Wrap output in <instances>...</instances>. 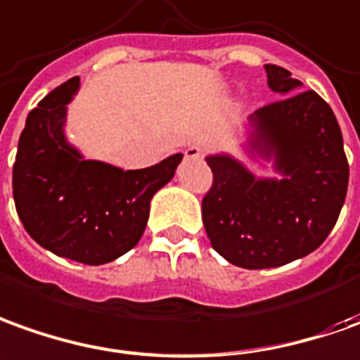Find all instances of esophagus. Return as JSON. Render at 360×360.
<instances>
[{
    "label": "esophagus",
    "mask_w": 360,
    "mask_h": 360,
    "mask_svg": "<svg viewBox=\"0 0 360 360\" xmlns=\"http://www.w3.org/2000/svg\"><path fill=\"white\" fill-rule=\"evenodd\" d=\"M186 158H202V148L198 147V145H192V147H188L184 150Z\"/></svg>",
    "instance_id": "34e87169"
}]
</instances>
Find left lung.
<instances>
[{
  "label": "left lung",
  "mask_w": 360,
  "mask_h": 360,
  "mask_svg": "<svg viewBox=\"0 0 360 360\" xmlns=\"http://www.w3.org/2000/svg\"><path fill=\"white\" fill-rule=\"evenodd\" d=\"M282 100L249 117L251 158L272 162L278 178L252 174L227 153L205 156L213 186L202 202L210 243L223 259L249 270L274 269L316 251L345 204L349 165L335 115L286 68L264 64Z\"/></svg>",
  "instance_id": "8db88e82"
}]
</instances>
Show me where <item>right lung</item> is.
<instances>
[{"label": "right lung", "mask_w": 360, "mask_h": 360, "mask_svg": "<svg viewBox=\"0 0 360 360\" xmlns=\"http://www.w3.org/2000/svg\"><path fill=\"white\" fill-rule=\"evenodd\" d=\"M78 88L80 78L64 82L27 115L13 165V200L41 247L98 266L137 245L150 200L174 178L182 155L141 170L84 158L64 131Z\"/></svg>", "instance_id": "obj_1"}]
</instances>
